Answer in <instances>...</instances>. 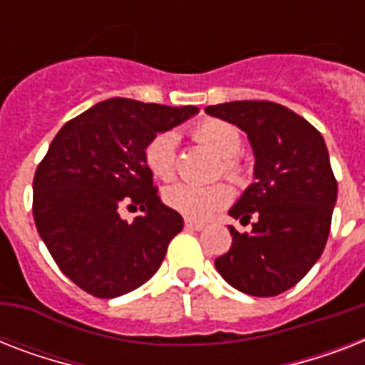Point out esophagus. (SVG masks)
<instances>
[{"label":"esophagus","mask_w":365,"mask_h":365,"mask_svg":"<svg viewBox=\"0 0 365 365\" xmlns=\"http://www.w3.org/2000/svg\"><path fill=\"white\" fill-rule=\"evenodd\" d=\"M185 229H189V231H202V229H205V223L193 222V220H185Z\"/></svg>","instance_id":"esophagus-1"}]
</instances>
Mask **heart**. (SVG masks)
I'll use <instances>...</instances> for the list:
<instances>
[{
	"instance_id": "b5f03b06",
	"label": "heart",
	"mask_w": 365,
	"mask_h": 365,
	"mask_svg": "<svg viewBox=\"0 0 365 365\" xmlns=\"http://www.w3.org/2000/svg\"><path fill=\"white\" fill-rule=\"evenodd\" d=\"M197 142L222 159V172L233 182H242L246 176L244 166L235 155L242 148L240 132L233 125L220 119H205L193 128ZM143 159L149 172L159 180H172L178 165V134L174 130H163L155 134L145 145ZM231 189L225 183L193 185V183H174L163 191V199L172 210L180 212L189 220H206L214 212L222 210L231 202Z\"/></svg>"
}]
</instances>
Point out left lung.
<instances>
[{
  "mask_svg": "<svg viewBox=\"0 0 365 365\" xmlns=\"http://www.w3.org/2000/svg\"><path fill=\"white\" fill-rule=\"evenodd\" d=\"M206 113L237 125L254 151V180L229 210L250 233L231 225L233 244L216 259L233 288L272 297L299 282L322 255L337 182L322 134L274 102L242 100L208 106Z\"/></svg>",
  "mask_w": 365,
  "mask_h": 365,
  "instance_id": "8db88e82",
  "label": "left lung"
}]
</instances>
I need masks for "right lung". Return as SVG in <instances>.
<instances>
[{
  "label": "right lung",
  "instance_id": "add662e5",
  "mask_svg": "<svg viewBox=\"0 0 365 365\" xmlns=\"http://www.w3.org/2000/svg\"><path fill=\"white\" fill-rule=\"evenodd\" d=\"M199 113L110 98L66 123L34 176L37 233L71 282L94 297L140 288L165 259L183 217L160 202L143 151L155 134ZM125 204L142 217L128 224Z\"/></svg>",
  "mask_w": 365,
  "mask_h": 365
}]
</instances>
